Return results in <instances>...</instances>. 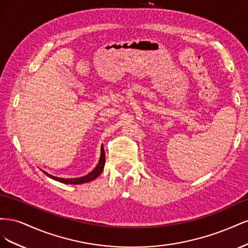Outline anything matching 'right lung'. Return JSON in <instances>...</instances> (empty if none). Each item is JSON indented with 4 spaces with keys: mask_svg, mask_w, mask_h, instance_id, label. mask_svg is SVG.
I'll return each mask as SVG.
<instances>
[{
    "mask_svg": "<svg viewBox=\"0 0 248 248\" xmlns=\"http://www.w3.org/2000/svg\"><path fill=\"white\" fill-rule=\"evenodd\" d=\"M104 163H106V154H104V149L103 146H101V153H100V158L98 163H97V166L94 168V170L92 171H90L88 175L86 176H82L79 178H69V179H66V178H59V177H55L48 172L42 170L44 174H46L47 177L51 178L52 180H56V181H59L61 183L64 184H71V185H77V184H82V183H88V182H91L93 180H95L97 177H98L101 171L103 170L104 168Z\"/></svg>",
    "mask_w": 248,
    "mask_h": 248,
    "instance_id": "1",
    "label": "right lung"
}]
</instances>
